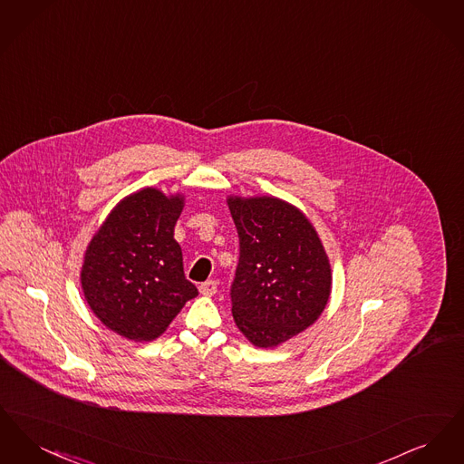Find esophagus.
I'll list each match as a JSON object with an SVG mask.
<instances>
[{"label":"esophagus","mask_w":464,"mask_h":464,"mask_svg":"<svg viewBox=\"0 0 464 464\" xmlns=\"http://www.w3.org/2000/svg\"><path fill=\"white\" fill-rule=\"evenodd\" d=\"M198 290L201 295H205V297H212V295L218 292V284H216L214 280H208V282L201 284Z\"/></svg>","instance_id":"1"}]
</instances>
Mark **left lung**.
<instances>
[{
	"label": "left lung",
	"instance_id": "1",
	"mask_svg": "<svg viewBox=\"0 0 464 464\" xmlns=\"http://www.w3.org/2000/svg\"><path fill=\"white\" fill-rule=\"evenodd\" d=\"M240 238L233 318L257 348H276L313 325L329 303L332 269L306 214L276 197H227Z\"/></svg>",
	"mask_w": 464,
	"mask_h": 464
}]
</instances>
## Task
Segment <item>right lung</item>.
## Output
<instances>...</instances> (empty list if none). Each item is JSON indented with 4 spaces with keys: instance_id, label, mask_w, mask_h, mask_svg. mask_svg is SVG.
<instances>
[{
    "instance_id": "right-lung-1",
    "label": "right lung",
    "mask_w": 464,
    "mask_h": 464,
    "mask_svg": "<svg viewBox=\"0 0 464 464\" xmlns=\"http://www.w3.org/2000/svg\"><path fill=\"white\" fill-rule=\"evenodd\" d=\"M182 208L184 195L142 188L120 199L90 240L82 290L101 324L121 337L155 341L198 295L174 238Z\"/></svg>"
}]
</instances>
